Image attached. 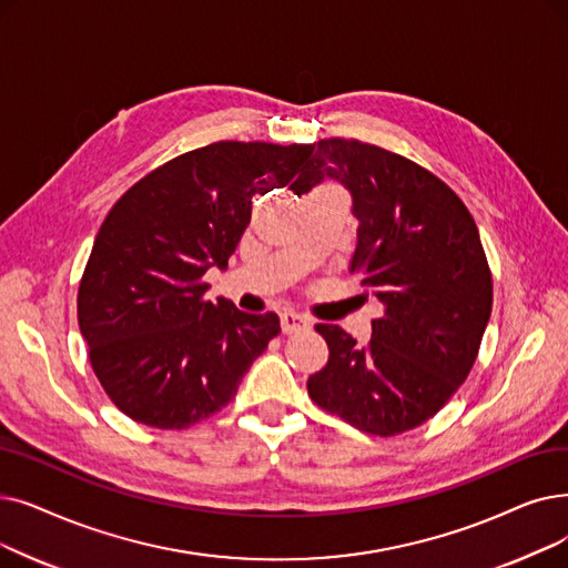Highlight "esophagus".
Wrapping results in <instances>:
<instances>
[{
  "instance_id": "34e87169",
  "label": "esophagus",
  "mask_w": 568,
  "mask_h": 568,
  "mask_svg": "<svg viewBox=\"0 0 568 568\" xmlns=\"http://www.w3.org/2000/svg\"><path fill=\"white\" fill-rule=\"evenodd\" d=\"M311 325V320L297 311H285L281 315V327L285 334H294V332H302Z\"/></svg>"
}]
</instances>
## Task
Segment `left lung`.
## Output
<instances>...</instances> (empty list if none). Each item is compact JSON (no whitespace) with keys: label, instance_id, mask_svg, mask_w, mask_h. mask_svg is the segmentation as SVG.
I'll return each instance as SVG.
<instances>
[{"label":"left lung","instance_id":"1","mask_svg":"<svg viewBox=\"0 0 568 568\" xmlns=\"http://www.w3.org/2000/svg\"><path fill=\"white\" fill-rule=\"evenodd\" d=\"M292 190L336 181L353 196L351 274L383 304L372 338L315 325L329 348L306 383L311 399L359 432L394 436L427 423L476 362L491 313V274L478 227L432 171L378 145L325 139Z\"/></svg>","mask_w":568,"mask_h":568}]
</instances>
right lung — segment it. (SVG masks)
I'll use <instances>...</instances> for the list:
<instances>
[{
  "mask_svg": "<svg viewBox=\"0 0 568 568\" xmlns=\"http://www.w3.org/2000/svg\"><path fill=\"white\" fill-rule=\"evenodd\" d=\"M311 145L217 141L132 185L109 211L79 287V327L111 402L132 420L185 429L227 406L281 332L276 313L206 302L257 194L285 187Z\"/></svg>",
  "mask_w": 568,
  "mask_h": 568,
  "instance_id": "obj_1",
  "label": "right lung"
}]
</instances>
